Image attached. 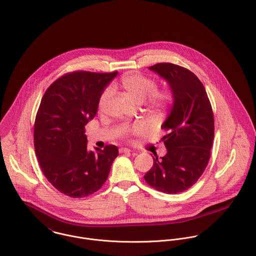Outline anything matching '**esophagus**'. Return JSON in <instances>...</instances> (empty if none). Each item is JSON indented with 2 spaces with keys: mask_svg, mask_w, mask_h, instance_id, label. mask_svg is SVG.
I'll use <instances>...</instances> for the list:
<instances>
[{
  "mask_svg": "<svg viewBox=\"0 0 256 256\" xmlns=\"http://www.w3.org/2000/svg\"><path fill=\"white\" fill-rule=\"evenodd\" d=\"M131 152V150H129V148H119V152L120 154H126V152Z\"/></svg>",
  "mask_w": 256,
  "mask_h": 256,
  "instance_id": "obj_1",
  "label": "esophagus"
}]
</instances>
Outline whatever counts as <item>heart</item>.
<instances>
[{
	"label": "heart",
	"instance_id": "obj_1",
	"mask_svg": "<svg viewBox=\"0 0 256 256\" xmlns=\"http://www.w3.org/2000/svg\"><path fill=\"white\" fill-rule=\"evenodd\" d=\"M120 86L134 100L142 102L148 110L156 112L167 108L172 100L173 94L166 89H156V82L140 73H128L121 77ZM112 93V88H106L98 98V108L102 110ZM146 130L144 124L139 123L130 126H124L121 129L124 137H130L135 134L144 133Z\"/></svg>",
	"mask_w": 256,
	"mask_h": 256
}]
</instances>
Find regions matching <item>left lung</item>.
I'll return each mask as SVG.
<instances>
[{"instance_id":"obj_1","label":"left lung","mask_w":256,"mask_h":256,"mask_svg":"<svg viewBox=\"0 0 256 256\" xmlns=\"http://www.w3.org/2000/svg\"><path fill=\"white\" fill-rule=\"evenodd\" d=\"M164 78L173 94V104L162 126L167 134L163 158L156 156L146 182L165 194H178L196 183L210 158L214 117L200 80L180 66L162 62L150 68Z\"/></svg>"}]
</instances>
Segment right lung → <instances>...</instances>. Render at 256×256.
I'll return each mask as SVG.
<instances>
[{"instance_id": "1", "label": "right lung", "mask_w": 256, "mask_h": 256, "mask_svg": "<svg viewBox=\"0 0 256 256\" xmlns=\"http://www.w3.org/2000/svg\"><path fill=\"white\" fill-rule=\"evenodd\" d=\"M117 71H73L46 89L34 123V148L46 180L70 198H85L106 181L118 156L114 144L87 150L85 125L93 119L98 98Z\"/></svg>"}]
</instances>
